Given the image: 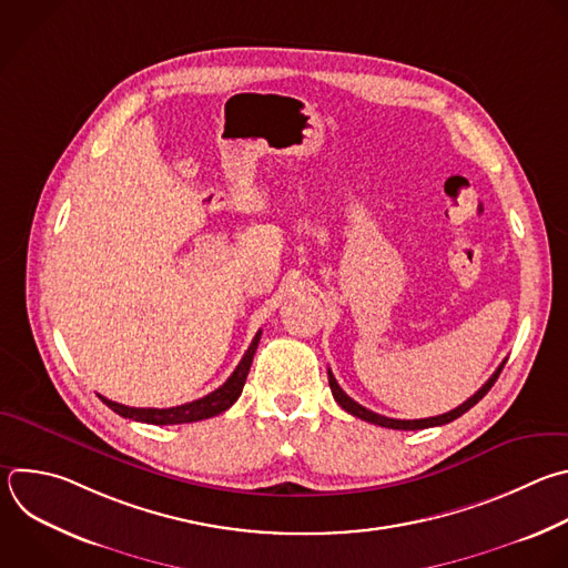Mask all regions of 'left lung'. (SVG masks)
I'll return each mask as SVG.
<instances>
[{
  "label": "left lung",
  "instance_id": "1",
  "mask_svg": "<svg viewBox=\"0 0 568 568\" xmlns=\"http://www.w3.org/2000/svg\"><path fill=\"white\" fill-rule=\"evenodd\" d=\"M504 363H506V358L501 361V365L493 372V376L490 379L468 399V402H464L462 406H457L455 410H450V413H444V415H437V417H428V419H390V417H384V415H376V413H372V410H367V408H363L361 404H356L354 399H349L343 390H341V386L336 384V379H334V374L327 369V379H329V388H332V395H334V399H336V404L345 410V413H349V415H354V417H358V419H363V422H367V424H374V426H382V428H393V430H424V428H433V426H444V424H450V422H455L457 417H462L464 413H468L479 399H484V395L493 388V384L497 382V376H499V372H501V367H504Z\"/></svg>",
  "mask_w": 568,
  "mask_h": 568
}]
</instances>
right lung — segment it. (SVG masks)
Returning <instances> with one entry per match:
<instances>
[{"instance_id": "1", "label": "right lung", "mask_w": 568, "mask_h": 568, "mask_svg": "<svg viewBox=\"0 0 568 568\" xmlns=\"http://www.w3.org/2000/svg\"><path fill=\"white\" fill-rule=\"evenodd\" d=\"M261 341V329L256 332L252 345L247 347L245 356L241 358V363L236 365V369L232 372L230 379L214 393H210L203 399L196 402H189L175 408H129L115 402H109L106 397L98 395L113 413H118L124 419H133V422H142V424H153V426H175V424H192V422H201V419H210L216 417L221 413H225L230 406H234V402L241 397L245 379L250 374L256 347Z\"/></svg>"}]
</instances>
